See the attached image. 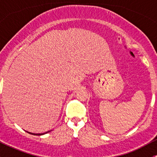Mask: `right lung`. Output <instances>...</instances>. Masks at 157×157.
<instances>
[{"mask_svg":"<svg viewBox=\"0 0 157 157\" xmlns=\"http://www.w3.org/2000/svg\"><path fill=\"white\" fill-rule=\"evenodd\" d=\"M50 131H47V132H45V133H42V134H34V133H31V132H29V131H26V132H28V133H29V134H33V135H43V134H47V133L50 132Z\"/></svg>","mask_w":157,"mask_h":157,"instance_id":"add662e5","label":"right lung"}]
</instances>
